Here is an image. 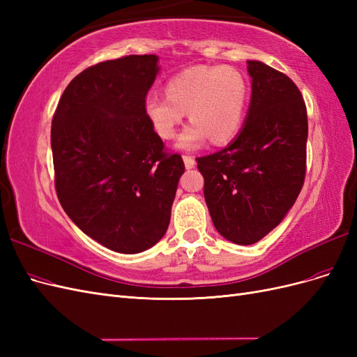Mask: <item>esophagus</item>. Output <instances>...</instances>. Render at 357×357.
<instances>
[{
	"instance_id": "esophagus-1",
	"label": "esophagus",
	"mask_w": 357,
	"mask_h": 357,
	"mask_svg": "<svg viewBox=\"0 0 357 357\" xmlns=\"http://www.w3.org/2000/svg\"><path fill=\"white\" fill-rule=\"evenodd\" d=\"M183 162H185V167H186V169H192V168H195V158H192V156H183Z\"/></svg>"
}]
</instances>
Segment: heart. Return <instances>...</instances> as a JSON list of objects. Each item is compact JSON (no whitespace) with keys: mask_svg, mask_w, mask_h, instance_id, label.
<instances>
[{"mask_svg":"<svg viewBox=\"0 0 357 357\" xmlns=\"http://www.w3.org/2000/svg\"><path fill=\"white\" fill-rule=\"evenodd\" d=\"M167 96L149 93L144 114L155 132L174 138L183 119L192 122L178 135V150H197L210 138L225 144L240 132L248 101V86L234 67H192L172 75L165 84Z\"/></svg>","mask_w":357,"mask_h":357,"instance_id":"obj_1","label":"heart"}]
</instances>
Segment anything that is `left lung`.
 I'll return each instance as SVG.
<instances>
[{"label": "left lung", "instance_id": "1", "mask_svg": "<svg viewBox=\"0 0 357 357\" xmlns=\"http://www.w3.org/2000/svg\"><path fill=\"white\" fill-rule=\"evenodd\" d=\"M252 98L244 125L219 152L198 158L204 197L214 228L250 245L282 223L305 178V102L286 74L247 61Z\"/></svg>", "mask_w": 357, "mask_h": 357}]
</instances>
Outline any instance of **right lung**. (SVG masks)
Returning a JSON list of instances; mask_svg holds the SVG:
<instances>
[{"mask_svg":"<svg viewBox=\"0 0 357 357\" xmlns=\"http://www.w3.org/2000/svg\"><path fill=\"white\" fill-rule=\"evenodd\" d=\"M156 55L86 68L63 91L52 121L55 186L63 211L101 245L134 255L165 235L180 155H167L144 114L160 70Z\"/></svg>","mask_w":357,"mask_h":357,"instance_id":"obj_1","label":"right lung"}]
</instances>
